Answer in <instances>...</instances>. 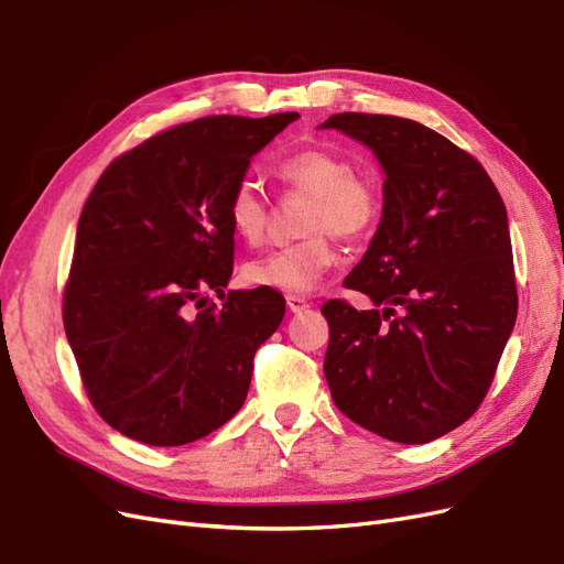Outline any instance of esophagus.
<instances>
[{"label":"esophagus","mask_w":564,"mask_h":564,"mask_svg":"<svg viewBox=\"0 0 564 564\" xmlns=\"http://www.w3.org/2000/svg\"><path fill=\"white\" fill-rule=\"evenodd\" d=\"M286 308H289V313H301V311H308V308H311V303L305 301L303 296L289 294V296H286Z\"/></svg>","instance_id":"34e87169"}]
</instances>
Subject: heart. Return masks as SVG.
<instances>
[{"label":"heart","mask_w":564,"mask_h":564,"mask_svg":"<svg viewBox=\"0 0 564 564\" xmlns=\"http://www.w3.org/2000/svg\"><path fill=\"white\" fill-rule=\"evenodd\" d=\"M272 172L286 191L308 197L301 214L305 237L270 251L242 268L249 286L308 294L338 263V240L355 242L377 228L383 212L379 181L355 172L350 158L327 148H308L275 162ZM230 230L249 247L263 242L270 224L268 202L249 181L237 183L228 199Z\"/></svg>","instance_id":"b5f03b06"}]
</instances>
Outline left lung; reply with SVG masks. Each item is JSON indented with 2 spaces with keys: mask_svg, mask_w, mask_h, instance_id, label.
Listing matches in <instances>:
<instances>
[{
  "mask_svg": "<svg viewBox=\"0 0 564 564\" xmlns=\"http://www.w3.org/2000/svg\"><path fill=\"white\" fill-rule=\"evenodd\" d=\"M322 127L373 150L386 172L381 226L322 305L334 404L402 445L454 431L482 404L518 317L506 204L470 152L414 119L338 112Z\"/></svg>",
  "mask_w": 564,
  "mask_h": 564,
  "instance_id": "left-lung-1",
  "label": "left lung"
}]
</instances>
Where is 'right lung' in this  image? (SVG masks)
Masks as SVG:
<instances>
[{"label":"right lung","mask_w":564,"mask_h":564,"mask_svg":"<svg viewBox=\"0 0 564 564\" xmlns=\"http://www.w3.org/2000/svg\"><path fill=\"white\" fill-rule=\"evenodd\" d=\"M296 117L193 119L122 152L94 185L63 324L94 409L122 435L181 447L245 404L284 299L261 286L224 294L235 256L226 209L251 158Z\"/></svg>","instance_id":"obj_1"}]
</instances>
